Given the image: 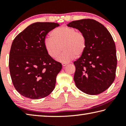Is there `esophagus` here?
Returning <instances> with one entry per match:
<instances>
[{
  "label": "esophagus",
  "instance_id": "1",
  "mask_svg": "<svg viewBox=\"0 0 126 126\" xmlns=\"http://www.w3.org/2000/svg\"><path fill=\"white\" fill-rule=\"evenodd\" d=\"M62 65L63 66V67H64V66L67 65L68 64V63H62Z\"/></svg>",
  "mask_w": 126,
  "mask_h": 126
}]
</instances>
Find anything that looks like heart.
Instances as JSON below:
<instances>
[{
	"mask_svg": "<svg viewBox=\"0 0 126 126\" xmlns=\"http://www.w3.org/2000/svg\"><path fill=\"white\" fill-rule=\"evenodd\" d=\"M51 38L44 40V47L52 58H57L62 63H68L83 54L87 47V39L84 34L72 27L62 26L51 32Z\"/></svg>",
	"mask_w": 126,
	"mask_h": 126,
	"instance_id": "b5f03b06",
	"label": "heart"
}]
</instances>
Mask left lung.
Wrapping results in <instances>:
<instances>
[{"label":"left lung","instance_id":"8db88e82","mask_svg":"<svg viewBox=\"0 0 126 126\" xmlns=\"http://www.w3.org/2000/svg\"><path fill=\"white\" fill-rule=\"evenodd\" d=\"M67 26L82 32L87 39L84 53L73 63L76 86L88 94L103 92L116 77V49L111 34L103 25L91 19L73 21Z\"/></svg>","mask_w":126,"mask_h":126}]
</instances>
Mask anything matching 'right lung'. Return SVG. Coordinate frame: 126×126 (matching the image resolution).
<instances>
[{
  "mask_svg": "<svg viewBox=\"0 0 126 126\" xmlns=\"http://www.w3.org/2000/svg\"><path fill=\"white\" fill-rule=\"evenodd\" d=\"M58 23L37 22L29 25L13 41L9 67L14 86L21 95L32 99L48 96L54 90L62 64L47 52L44 40Z\"/></svg>",
  "mask_w": 126,
  "mask_h": 126,
  "instance_id": "right-lung-1",
  "label": "right lung"
}]
</instances>
